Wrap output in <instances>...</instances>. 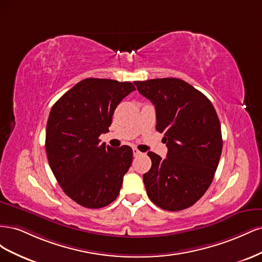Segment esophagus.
Here are the masks:
<instances>
[{
    "label": "esophagus",
    "instance_id": "obj_1",
    "mask_svg": "<svg viewBox=\"0 0 262 262\" xmlns=\"http://www.w3.org/2000/svg\"><path fill=\"white\" fill-rule=\"evenodd\" d=\"M142 153L140 152V150L138 149V148H133V155L134 156H139V155H141Z\"/></svg>",
    "mask_w": 262,
    "mask_h": 262
}]
</instances>
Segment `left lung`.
Listing matches in <instances>:
<instances>
[{"label": "left lung", "mask_w": 262, "mask_h": 262, "mask_svg": "<svg viewBox=\"0 0 262 262\" xmlns=\"http://www.w3.org/2000/svg\"><path fill=\"white\" fill-rule=\"evenodd\" d=\"M153 102L156 130L165 133L167 157L148 152L152 167L143 175L146 193L157 207L180 211L205 193L223 147L221 123L212 102L180 78L134 83Z\"/></svg>", "instance_id": "1"}]
</instances>
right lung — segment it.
<instances>
[{"label":"right lung","mask_w":262,"mask_h":262,"mask_svg":"<svg viewBox=\"0 0 262 262\" xmlns=\"http://www.w3.org/2000/svg\"><path fill=\"white\" fill-rule=\"evenodd\" d=\"M136 91L130 82L85 78L52 106L46 129L50 168L64 193L84 208H104L117 199L133 152L128 145L100 144L115 109Z\"/></svg>","instance_id":"obj_1"}]
</instances>
